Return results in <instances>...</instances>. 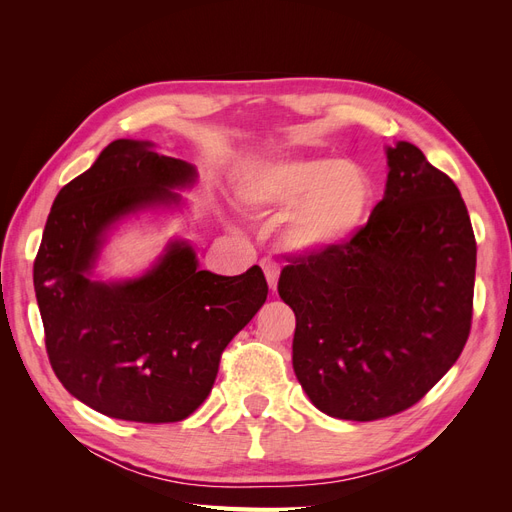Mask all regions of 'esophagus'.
<instances>
[{"mask_svg":"<svg viewBox=\"0 0 512 512\" xmlns=\"http://www.w3.org/2000/svg\"><path fill=\"white\" fill-rule=\"evenodd\" d=\"M260 267H262V271H265L269 288L277 290V280H280V265H277L273 258H262Z\"/></svg>","mask_w":512,"mask_h":512,"instance_id":"1","label":"esophagus"}]
</instances>
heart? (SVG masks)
<instances>
[{
	"instance_id": "heart-1",
	"label": "heart",
	"mask_w": 512,
	"mask_h": 512,
	"mask_svg": "<svg viewBox=\"0 0 512 512\" xmlns=\"http://www.w3.org/2000/svg\"><path fill=\"white\" fill-rule=\"evenodd\" d=\"M235 196L258 213H286L284 237L303 254L331 252L367 224L376 183L359 162L335 158H277L245 164Z\"/></svg>"
}]
</instances>
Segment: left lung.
<instances>
[{
	"label": "left lung",
	"mask_w": 512,
	"mask_h": 512,
	"mask_svg": "<svg viewBox=\"0 0 512 512\" xmlns=\"http://www.w3.org/2000/svg\"><path fill=\"white\" fill-rule=\"evenodd\" d=\"M384 198L350 243L294 260L277 292L297 316L292 367L333 418L414 406L455 365L472 324L476 241L453 179L386 147Z\"/></svg>",
	"instance_id": "1"
}]
</instances>
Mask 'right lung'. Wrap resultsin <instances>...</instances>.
<instances>
[{"label":"right lung","mask_w":512,"mask_h":512,"mask_svg":"<svg viewBox=\"0 0 512 512\" xmlns=\"http://www.w3.org/2000/svg\"><path fill=\"white\" fill-rule=\"evenodd\" d=\"M196 166L149 141L119 138L59 190L34 262V288L55 376L85 406L134 423H177L213 389L220 356L262 303L254 265L226 277L198 269L170 239L138 277L94 275L111 232L130 218L181 209Z\"/></svg>","instance_id":"right-lung-1"}]
</instances>
